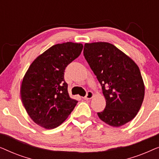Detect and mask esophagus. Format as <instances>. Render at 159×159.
<instances>
[{"mask_svg": "<svg viewBox=\"0 0 159 159\" xmlns=\"http://www.w3.org/2000/svg\"><path fill=\"white\" fill-rule=\"evenodd\" d=\"M93 97V93L92 91H88V93H87L86 95L84 97V100H89V99L92 98Z\"/></svg>", "mask_w": 159, "mask_h": 159, "instance_id": "1", "label": "esophagus"}]
</instances>
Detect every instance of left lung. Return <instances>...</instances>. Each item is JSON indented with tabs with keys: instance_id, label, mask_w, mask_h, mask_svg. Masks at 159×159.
I'll use <instances>...</instances> for the list:
<instances>
[{
	"instance_id": "left-lung-1",
	"label": "left lung",
	"mask_w": 159,
	"mask_h": 159,
	"mask_svg": "<svg viewBox=\"0 0 159 159\" xmlns=\"http://www.w3.org/2000/svg\"><path fill=\"white\" fill-rule=\"evenodd\" d=\"M83 54L106 98L105 109L98 116L112 127L129 122L140 110L145 95L138 65L108 43H85Z\"/></svg>"
}]
</instances>
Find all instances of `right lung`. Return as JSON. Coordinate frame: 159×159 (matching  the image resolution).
Instances as JSON below:
<instances>
[{
	"label": "right lung",
	"mask_w": 159,
	"mask_h": 159,
	"mask_svg": "<svg viewBox=\"0 0 159 159\" xmlns=\"http://www.w3.org/2000/svg\"><path fill=\"white\" fill-rule=\"evenodd\" d=\"M82 48L80 43L71 42L53 45L30 65L21 83V97L27 114L37 125L54 129L77 105L78 101L69 95L64 71Z\"/></svg>",
	"instance_id": "1"
}]
</instances>
